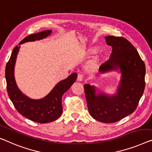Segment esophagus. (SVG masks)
<instances>
[{"label":"esophagus","instance_id":"obj_1","mask_svg":"<svg viewBox=\"0 0 152 152\" xmlns=\"http://www.w3.org/2000/svg\"><path fill=\"white\" fill-rule=\"evenodd\" d=\"M83 79V74H78V77H77V80L78 81H82Z\"/></svg>","mask_w":152,"mask_h":152}]
</instances>
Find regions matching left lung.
Returning <instances> with one entry per match:
<instances>
[{
  "instance_id": "left-lung-1",
  "label": "left lung",
  "mask_w": 152,
  "mask_h": 152,
  "mask_svg": "<svg viewBox=\"0 0 152 152\" xmlns=\"http://www.w3.org/2000/svg\"><path fill=\"white\" fill-rule=\"evenodd\" d=\"M112 46L110 58L99 67L100 73L120 69L121 78L117 94H96V87L84 85L90 115L97 121L114 123L132 114L139 104L145 89V65L133 45L122 37L106 36Z\"/></svg>"
}]
</instances>
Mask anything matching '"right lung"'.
Listing matches in <instances>:
<instances>
[{
    "mask_svg": "<svg viewBox=\"0 0 152 152\" xmlns=\"http://www.w3.org/2000/svg\"><path fill=\"white\" fill-rule=\"evenodd\" d=\"M51 33V30H46L31 34L22 40L19 45L24 42L42 39L50 35ZM19 48L20 46H16L13 50L5 68L7 90L11 101L20 114L31 121L46 124L57 119L63 112L61 104L63 95L75 82L77 74H72L65 80L60 81L44 98L40 99L29 98L18 89L14 78V67Z\"/></svg>",
    "mask_w": 152,
    "mask_h": 152,
    "instance_id": "add662e5",
    "label": "right lung"
}]
</instances>
